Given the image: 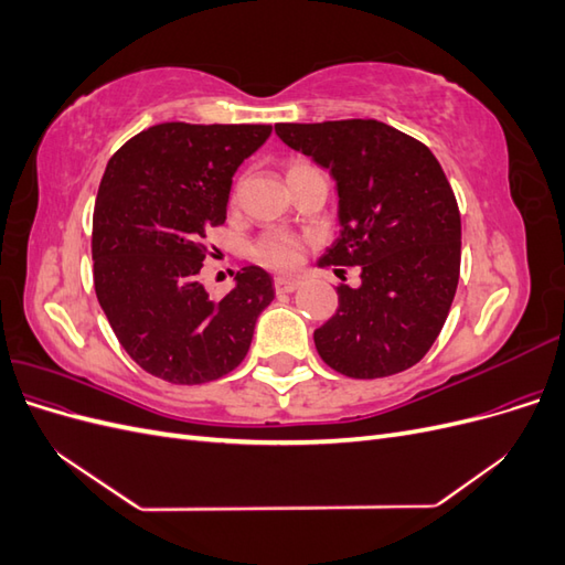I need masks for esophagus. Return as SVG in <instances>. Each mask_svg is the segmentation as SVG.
Segmentation results:
<instances>
[{"label":"esophagus","mask_w":565,"mask_h":565,"mask_svg":"<svg viewBox=\"0 0 565 565\" xmlns=\"http://www.w3.org/2000/svg\"><path fill=\"white\" fill-rule=\"evenodd\" d=\"M273 285H276V292H278V295H292L295 289L299 287V280H297V278H285V276H278L276 280H273Z\"/></svg>","instance_id":"1"}]
</instances>
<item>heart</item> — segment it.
Wrapping results in <instances>:
<instances>
[{
    "instance_id": "obj_1",
    "label": "heart",
    "mask_w": 565,
    "mask_h": 565,
    "mask_svg": "<svg viewBox=\"0 0 565 565\" xmlns=\"http://www.w3.org/2000/svg\"><path fill=\"white\" fill-rule=\"evenodd\" d=\"M292 167H299V164H292ZM254 256L270 268L287 270V268H295L299 264L301 245L295 235L278 233V231L266 233L262 241L254 245Z\"/></svg>"
}]
</instances>
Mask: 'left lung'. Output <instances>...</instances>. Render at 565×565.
I'll return each instance as SVG.
<instances>
[{
  "instance_id": "1",
  "label": "left lung",
  "mask_w": 565,
  "mask_h": 565,
  "mask_svg": "<svg viewBox=\"0 0 565 565\" xmlns=\"http://www.w3.org/2000/svg\"><path fill=\"white\" fill-rule=\"evenodd\" d=\"M276 134L334 179L341 231L318 266H361V287L341 285L337 313L313 332L320 358L353 380L413 367L446 324L459 280L461 221L434 152L377 119Z\"/></svg>"
}]
</instances>
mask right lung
<instances>
[{
  "mask_svg": "<svg viewBox=\"0 0 565 565\" xmlns=\"http://www.w3.org/2000/svg\"><path fill=\"white\" fill-rule=\"evenodd\" d=\"M270 125L164 122L110 158L94 210V287L115 337L146 372L172 384L224 377L249 351L276 297L259 266L237 270L214 301L198 273L212 226L226 221L233 177Z\"/></svg>",
  "mask_w": 565,
  "mask_h": 565,
  "instance_id": "right-lung-1",
  "label": "right lung"
}]
</instances>
